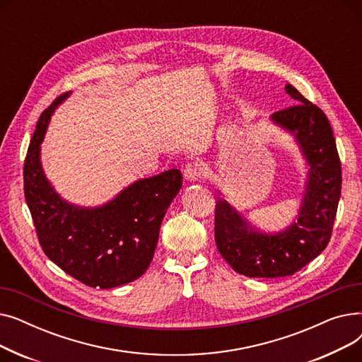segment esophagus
Returning a JSON list of instances; mask_svg holds the SVG:
<instances>
[{
    "label": "esophagus",
    "mask_w": 362,
    "mask_h": 362,
    "mask_svg": "<svg viewBox=\"0 0 362 362\" xmlns=\"http://www.w3.org/2000/svg\"><path fill=\"white\" fill-rule=\"evenodd\" d=\"M205 168L204 164L199 161H191L187 163L183 168V176L186 180H198L204 176Z\"/></svg>",
    "instance_id": "esophagus-1"
}]
</instances>
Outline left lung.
Returning <instances> with one entry per match:
<instances>
[{
    "label": "left lung",
    "instance_id": "left-lung-1",
    "mask_svg": "<svg viewBox=\"0 0 362 362\" xmlns=\"http://www.w3.org/2000/svg\"><path fill=\"white\" fill-rule=\"evenodd\" d=\"M284 89L299 104L270 119L292 133L310 165L298 220L281 232L267 233L246 223L226 199L216 202L217 248L235 272L248 277L291 276L318 257L330 240L340 198V160L326 114L292 85Z\"/></svg>",
    "mask_w": 362,
    "mask_h": 362
}]
</instances>
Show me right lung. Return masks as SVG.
<instances>
[{
  "instance_id": "right-lung-1",
  "label": "right lung",
  "mask_w": 362,
  "mask_h": 362,
  "mask_svg": "<svg viewBox=\"0 0 362 362\" xmlns=\"http://www.w3.org/2000/svg\"><path fill=\"white\" fill-rule=\"evenodd\" d=\"M60 95L36 123L23 180L25 198L45 255L86 286L111 289L141 277L154 257L160 226L182 187L180 170L136 180L101 206L69 204L44 175L41 144Z\"/></svg>"
}]
</instances>
